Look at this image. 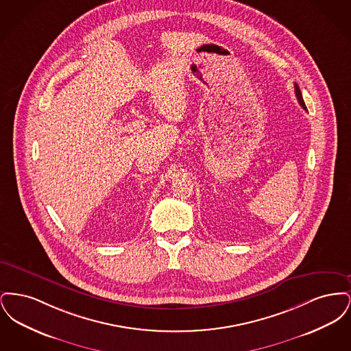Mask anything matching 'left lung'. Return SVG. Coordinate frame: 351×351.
<instances>
[{
    "mask_svg": "<svg viewBox=\"0 0 351 351\" xmlns=\"http://www.w3.org/2000/svg\"><path fill=\"white\" fill-rule=\"evenodd\" d=\"M295 93H296V97H298V101H299V104H300L301 106H302V109L304 110H306V106H305V102L302 100V95H301L300 88H299V85L295 83Z\"/></svg>",
    "mask_w": 351,
    "mask_h": 351,
    "instance_id": "left-lung-1",
    "label": "left lung"
}]
</instances>
